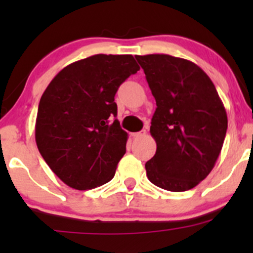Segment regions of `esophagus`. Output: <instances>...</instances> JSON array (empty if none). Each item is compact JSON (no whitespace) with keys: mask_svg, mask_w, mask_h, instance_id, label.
Segmentation results:
<instances>
[{"mask_svg":"<svg viewBox=\"0 0 253 253\" xmlns=\"http://www.w3.org/2000/svg\"><path fill=\"white\" fill-rule=\"evenodd\" d=\"M145 135H146V130H145V129L140 130V132H134V133H132L133 138H140V136H145Z\"/></svg>","mask_w":253,"mask_h":253,"instance_id":"1","label":"esophagus"}]
</instances>
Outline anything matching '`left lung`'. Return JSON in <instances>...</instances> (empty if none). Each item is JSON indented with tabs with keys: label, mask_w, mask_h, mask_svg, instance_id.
<instances>
[{
	"label": "left lung",
	"mask_w": 253,
	"mask_h": 253,
	"mask_svg": "<svg viewBox=\"0 0 253 253\" xmlns=\"http://www.w3.org/2000/svg\"><path fill=\"white\" fill-rule=\"evenodd\" d=\"M156 98L150 133L156 155L145 164L157 187L193 189L215 165L221 152L227 114L208 75L190 60L169 54L136 56Z\"/></svg>",
	"instance_id": "1"
}]
</instances>
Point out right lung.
I'll list each match as a JSON object with an SVG mask.
<instances>
[{
    "label": "right lung",
    "mask_w": 253,
    "mask_h": 253,
    "mask_svg": "<svg viewBox=\"0 0 253 253\" xmlns=\"http://www.w3.org/2000/svg\"><path fill=\"white\" fill-rule=\"evenodd\" d=\"M132 54H95L69 64L43 91L36 141L48 167L69 187L86 190L109 182L128 134L114 102L120 84L139 70Z\"/></svg>",
    "instance_id": "1"
}]
</instances>
